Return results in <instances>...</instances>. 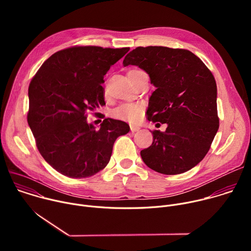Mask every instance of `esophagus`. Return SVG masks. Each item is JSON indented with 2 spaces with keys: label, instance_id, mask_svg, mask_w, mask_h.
<instances>
[{
  "label": "esophagus",
  "instance_id": "1",
  "mask_svg": "<svg viewBox=\"0 0 251 251\" xmlns=\"http://www.w3.org/2000/svg\"><path fill=\"white\" fill-rule=\"evenodd\" d=\"M130 129L132 132H138L140 130V127H138L136 125H130Z\"/></svg>",
  "mask_w": 251,
  "mask_h": 251
}]
</instances>
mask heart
Masks as SVG:
<instances>
[{
    "mask_svg": "<svg viewBox=\"0 0 251 251\" xmlns=\"http://www.w3.org/2000/svg\"><path fill=\"white\" fill-rule=\"evenodd\" d=\"M130 71H139V70H130ZM142 114V106L137 103H126L122 104L113 111V115L116 118L128 120V121H137Z\"/></svg>",
    "mask_w": 251,
    "mask_h": 251,
    "instance_id": "obj_1",
    "label": "heart"
}]
</instances>
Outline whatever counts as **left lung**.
<instances>
[{"label": "left lung", "instance_id": "8db88e82", "mask_svg": "<svg viewBox=\"0 0 251 251\" xmlns=\"http://www.w3.org/2000/svg\"><path fill=\"white\" fill-rule=\"evenodd\" d=\"M130 64L144 69L156 87L148 120L168 124L165 132L152 131V145L141 151L143 161L165 175L191 170L207 154L220 126L210 70L192 51L166 47H138L123 60Z\"/></svg>", "mask_w": 251, "mask_h": 251}]
</instances>
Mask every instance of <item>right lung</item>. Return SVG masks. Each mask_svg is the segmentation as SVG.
Here are the masks:
<instances>
[{"instance_id": "right-lung-1", "label": "right lung", "mask_w": 251, "mask_h": 251, "mask_svg": "<svg viewBox=\"0 0 251 251\" xmlns=\"http://www.w3.org/2000/svg\"><path fill=\"white\" fill-rule=\"evenodd\" d=\"M129 48L73 47L49 57L28 86L27 123L44 159L58 173L87 177L109 163L127 123L105 118L95 130L87 112L105 105L103 78ZM96 114V113H95Z\"/></svg>"}]
</instances>
